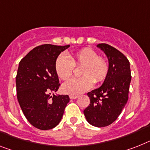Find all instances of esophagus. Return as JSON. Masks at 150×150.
<instances>
[{"label": "esophagus", "mask_w": 150, "mask_h": 150, "mask_svg": "<svg viewBox=\"0 0 150 150\" xmlns=\"http://www.w3.org/2000/svg\"><path fill=\"white\" fill-rule=\"evenodd\" d=\"M78 96H76V95H70V99H71V100H76Z\"/></svg>", "instance_id": "1"}]
</instances>
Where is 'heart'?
<instances>
[{"mask_svg": "<svg viewBox=\"0 0 150 150\" xmlns=\"http://www.w3.org/2000/svg\"><path fill=\"white\" fill-rule=\"evenodd\" d=\"M75 66H82L79 78H73L62 85V91L70 95H79L90 90L95 83L106 79L109 71L108 62L90 48H84L69 57L60 54L55 61V70L62 80L71 76Z\"/></svg>", "mask_w": 150, "mask_h": 150, "instance_id": "b5f03b06", "label": "heart"}]
</instances>
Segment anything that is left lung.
Returning a JSON list of instances; mask_svg holds the SVG:
<instances>
[{
    "instance_id": "8db88e82",
    "label": "left lung",
    "mask_w": 150,
    "mask_h": 150,
    "mask_svg": "<svg viewBox=\"0 0 150 150\" xmlns=\"http://www.w3.org/2000/svg\"><path fill=\"white\" fill-rule=\"evenodd\" d=\"M96 47L108 58L109 71L102 86L87 93L90 103L83 113L90 124L104 127L118 118L127 104L131 71L128 59L120 51L106 44Z\"/></svg>"
}]
</instances>
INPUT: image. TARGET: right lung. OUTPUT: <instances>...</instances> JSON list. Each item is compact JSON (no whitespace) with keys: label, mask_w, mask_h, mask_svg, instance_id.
I'll return each instance as SVG.
<instances>
[{"label":"right lung","mask_w":150,"mask_h":150,"mask_svg":"<svg viewBox=\"0 0 150 150\" xmlns=\"http://www.w3.org/2000/svg\"><path fill=\"white\" fill-rule=\"evenodd\" d=\"M69 47L70 45L38 46L19 63L16 76L17 100L28 122L39 129L57 127L70 101L67 95L50 96L60 86L55 61Z\"/></svg>","instance_id":"1"}]
</instances>
